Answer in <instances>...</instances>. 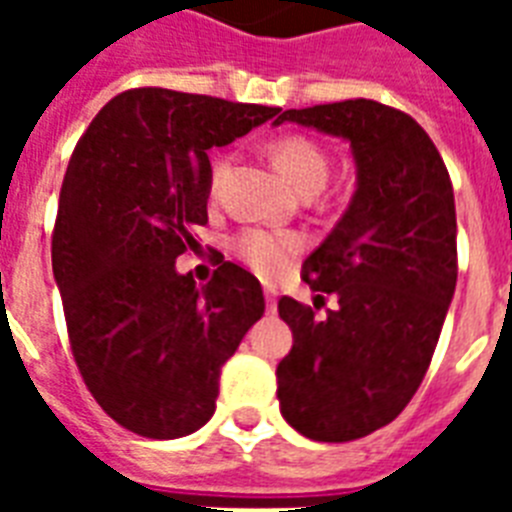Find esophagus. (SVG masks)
Here are the masks:
<instances>
[{
    "instance_id": "esophagus-1",
    "label": "esophagus",
    "mask_w": 512,
    "mask_h": 512,
    "mask_svg": "<svg viewBox=\"0 0 512 512\" xmlns=\"http://www.w3.org/2000/svg\"><path fill=\"white\" fill-rule=\"evenodd\" d=\"M263 295H265V303H268V308H276V300H279V292H276V287H265L263 289Z\"/></svg>"
}]
</instances>
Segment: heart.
I'll return each mask as SVG.
<instances>
[{
    "label": "heart",
    "mask_w": 512,
    "mask_h": 512,
    "mask_svg": "<svg viewBox=\"0 0 512 512\" xmlns=\"http://www.w3.org/2000/svg\"><path fill=\"white\" fill-rule=\"evenodd\" d=\"M273 162L279 164V170L289 177V183L295 185L297 191L311 196L321 191L324 183L329 180V162L327 148L321 146L319 140L300 135V132H289L281 135L271 143ZM225 172H228V156H220L212 164L209 172V191L217 193L223 183ZM303 249V239L292 231H265V228H244V231L233 239V252L252 268V271L263 273V276H276L289 265V260Z\"/></svg>",
    "instance_id": "heart-1"
}]
</instances>
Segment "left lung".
<instances>
[{
	"instance_id": "obj_1",
	"label": "left lung",
	"mask_w": 512,
	"mask_h": 512,
	"mask_svg": "<svg viewBox=\"0 0 512 512\" xmlns=\"http://www.w3.org/2000/svg\"><path fill=\"white\" fill-rule=\"evenodd\" d=\"M281 122L340 135L356 156L353 201L303 263L305 284L337 308L316 319L281 297L295 342L276 366L284 420L345 444L396 420L428 372L457 287L452 177L428 132L377 100L289 108Z\"/></svg>"
}]
</instances>
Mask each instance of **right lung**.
<instances>
[{
    "label": "right lung",
    "mask_w": 512,
    "mask_h": 512,
    "mask_svg": "<svg viewBox=\"0 0 512 512\" xmlns=\"http://www.w3.org/2000/svg\"><path fill=\"white\" fill-rule=\"evenodd\" d=\"M279 108L135 87L76 143L52 228L68 342L100 409L143 438L215 414L223 364L265 313L260 281L220 260L204 287L175 260L207 223L209 156Z\"/></svg>",
    "instance_id": "add662e5"
}]
</instances>
